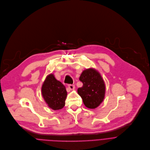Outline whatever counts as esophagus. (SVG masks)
<instances>
[{
    "mask_svg": "<svg viewBox=\"0 0 150 150\" xmlns=\"http://www.w3.org/2000/svg\"><path fill=\"white\" fill-rule=\"evenodd\" d=\"M68 87L71 90V91H72V90H74L75 88V86L74 85H72V84H69L68 86Z\"/></svg>",
    "mask_w": 150,
    "mask_h": 150,
    "instance_id": "obj_1",
    "label": "esophagus"
}]
</instances>
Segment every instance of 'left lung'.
<instances>
[{"mask_svg":"<svg viewBox=\"0 0 150 150\" xmlns=\"http://www.w3.org/2000/svg\"><path fill=\"white\" fill-rule=\"evenodd\" d=\"M79 80L83 86L77 89V93L83 99L86 107L95 109L103 101L106 87L99 72L93 68L84 70Z\"/></svg>","mask_w":150,"mask_h":150,"instance_id":"8db88e82","label":"left lung"}]
</instances>
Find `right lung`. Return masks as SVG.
<instances>
[{"label": "right lung", "mask_w": 150, "mask_h": 150, "mask_svg": "<svg viewBox=\"0 0 150 150\" xmlns=\"http://www.w3.org/2000/svg\"><path fill=\"white\" fill-rule=\"evenodd\" d=\"M41 93L50 108L57 110L65 106L67 95L66 87L55 78L53 74H50L46 77L42 85Z\"/></svg>", "instance_id": "obj_1"}]
</instances>
